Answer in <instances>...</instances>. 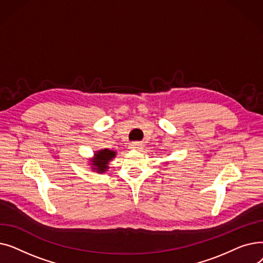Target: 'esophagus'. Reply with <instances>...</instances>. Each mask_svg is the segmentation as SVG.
I'll return each instance as SVG.
<instances>
[{"label":"esophagus","instance_id":"obj_1","mask_svg":"<svg viewBox=\"0 0 263 263\" xmlns=\"http://www.w3.org/2000/svg\"><path fill=\"white\" fill-rule=\"evenodd\" d=\"M130 149H134V150H141L143 148V144L140 142H135V143H131L129 145Z\"/></svg>","mask_w":263,"mask_h":263}]
</instances>
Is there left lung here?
Instances as JSON below:
<instances>
[{"mask_svg":"<svg viewBox=\"0 0 263 263\" xmlns=\"http://www.w3.org/2000/svg\"><path fill=\"white\" fill-rule=\"evenodd\" d=\"M166 164H167V163H166Z\"/></svg>","mask_w":263,"mask_h":263,"instance_id":"1","label":"left lung"}]
</instances>
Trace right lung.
I'll list each match as a JSON object with an SVG mask.
<instances>
[{"label": "right lung", "mask_w": 263, "mask_h": 263, "mask_svg": "<svg viewBox=\"0 0 263 263\" xmlns=\"http://www.w3.org/2000/svg\"><path fill=\"white\" fill-rule=\"evenodd\" d=\"M116 157V151L114 150H109V149H101L96 151L93 154V158L89 160V165L91 171L103 174L105 173L109 166L108 164Z\"/></svg>", "instance_id": "add662e5"}]
</instances>
